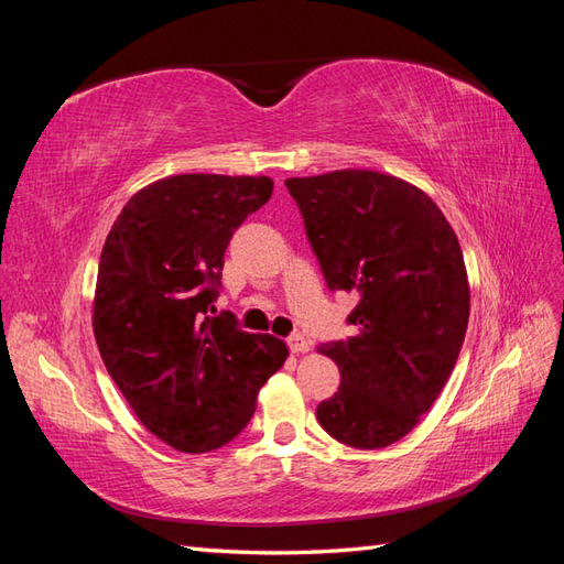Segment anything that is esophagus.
I'll list each match as a JSON object with an SVG mask.
<instances>
[{
	"mask_svg": "<svg viewBox=\"0 0 564 564\" xmlns=\"http://www.w3.org/2000/svg\"><path fill=\"white\" fill-rule=\"evenodd\" d=\"M289 346L293 354H307L310 351V341L303 337V334H293V337H289Z\"/></svg>",
	"mask_w": 564,
	"mask_h": 564,
	"instance_id": "obj_1",
	"label": "esophagus"
}]
</instances>
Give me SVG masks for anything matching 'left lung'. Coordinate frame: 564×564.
I'll list each match as a JSON object with an SVG mask.
<instances>
[{"mask_svg":"<svg viewBox=\"0 0 564 564\" xmlns=\"http://www.w3.org/2000/svg\"><path fill=\"white\" fill-rule=\"evenodd\" d=\"M329 291L358 295L354 337L319 346L341 386L317 422L351 448H386L431 410L458 361L470 285L453 227L422 188L370 170L285 178Z\"/></svg>","mask_w":564,"mask_h":564,"instance_id":"8db88e82","label":"left lung"}]
</instances>
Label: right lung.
<instances>
[{
	"label": "right lung",
	"instance_id": "right-lung-1",
	"mask_svg": "<svg viewBox=\"0 0 564 564\" xmlns=\"http://www.w3.org/2000/svg\"><path fill=\"white\" fill-rule=\"evenodd\" d=\"M269 176L176 174L130 198L99 259L94 337L109 376L148 431L182 453L230 443L289 346L249 334L213 301L223 257Z\"/></svg>",
	"mask_w": 564,
	"mask_h": 564
}]
</instances>
